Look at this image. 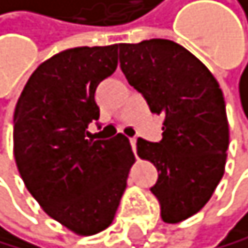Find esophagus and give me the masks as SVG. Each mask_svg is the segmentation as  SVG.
<instances>
[{
  "label": "esophagus",
  "instance_id": "obj_1",
  "mask_svg": "<svg viewBox=\"0 0 248 248\" xmlns=\"http://www.w3.org/2000/svg\"><path fill=\"white\" fill-rule=\"evenodd\" d=\"M136 143H137V139H136V137H133V139H131V147H133L134 153H136Z\"/></svg>",
  "mask_w": 248,
  "mask_h": 248
}]
</instances>
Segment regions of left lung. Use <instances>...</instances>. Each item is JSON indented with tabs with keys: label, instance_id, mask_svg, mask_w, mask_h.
<instances>
[{
	"label": "left lung",
	"instance_id": "1",
	"mask_svg": "<svg viewBox=\"0 0 248 248\" xmlns=\"http://www.w3.org/2000/svg\"><path fill=\"white\" fill-rule=\"evenodd\" d=\"M120 68L128 82L161 114L162 139H137V155L158 169L150 189L161 217L178 223L206 205L225 172L230 143L222 89L202 61L166 39L120 43Z\"/></svg>",
	"mask_w": 248,
	"mask_h": 248
}]
</instances>
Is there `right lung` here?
I'll use <instances>...</instances> for the list:
<instances>
[{"label":"right lung","mask_w":248,"mask_h":248,"mask_svg":"<svg viewBox=\"0 0 248 248\" xmlns=\"http://www.w3.org/2000/svg\"><path fill=\"white\" fill-rule=\"evenodd\" d=\"M119 45L78 46L35 68L14 112V156L45 213L79 236L106 230L126 189L134 153L128 137L95 140L98 84L117 68Z\"/></svg>","instance_id":"1"}]
</instances>
